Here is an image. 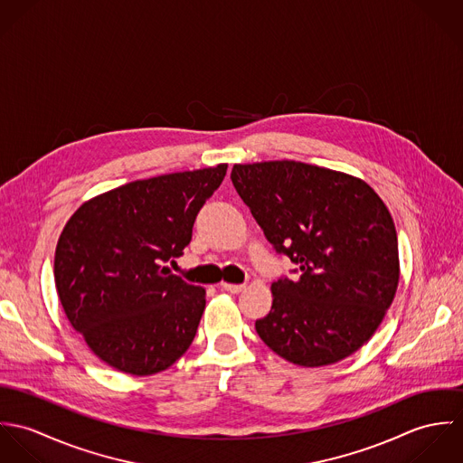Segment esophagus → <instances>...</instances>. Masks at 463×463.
Instances as JSON below:
<instances>
[{"label": "esophagus", "instance_id": "34e87169", "mask_svg": "<svg viewBox=\"0 0 463 463\" xmlns=\"http://www.w3.org/2000/svg\"><path fill=\"white\" fill-rule=\"evenodd\" d=\"M219 287L222 290H226V292H232V294H239V292H242L246 288V285H237V283H221Z\"/></svg>", "mask_w": 463, "mask_h": 463}]
</instances>
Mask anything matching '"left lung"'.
Returning a JSON list of instances; mask_svg holds the SVG:
<instances>
[{"label":"left lung","instance_id":"1","mask_svg":"<svg viewBox=\"0 0 463 463\" xmlns=\"http://www.w3.org/2000/svg\"><path fill=\"white\" fill-rule=\"evenodd\" d=\"M232 182L267 241L301 272L270 285L259 336L301 367L351 356L396 296L397 233L385 203L356 176L294 160L235 164Z\"/></svg>","mask_w":463,"mask_h":463}]
</instances>
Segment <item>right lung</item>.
<instances>
[{
  "instance_id": "obj_1",
  "label": "right lung",
  "mask_w": 463,
  "mask_h": 463,
  "mask_svg": "<svg viewBox=\"0 0 463 463\" xmlns=\"http://www.w3.org/2000/svg\"><path fill=\"white\" fill-rule=\"evenodd\" d=\"M226 169L130 182L69 217L55 250L57 292L71 326L116 371L162 373L193 344L206 290L162 264L184 255Z\"/></svg>"
}]
</instances>
